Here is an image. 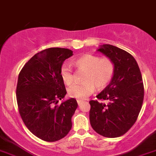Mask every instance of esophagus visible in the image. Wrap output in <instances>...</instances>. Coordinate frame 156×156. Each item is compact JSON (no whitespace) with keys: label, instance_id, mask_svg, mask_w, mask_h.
Wrapping results in <instances>:
<instances>
[{"label":"esophagus","instance_id":"34e87169","mask_svg":"<svg viewBox=\"0 0 156 156\" xmlns=\"http://www.w3.org/2000/svg\"><path fill=\"white\" fill-rule=\"evenodd\" d=\"M77 102H78V105H80L82 104V102H83V101H82V100H78V101H77Z\"/></svg>","mask_w":156,"mask_h":156}]
</instances>
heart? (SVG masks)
<instances>
[{
	"label": "heart",
	"instance_id": "b5f03b06",
	"mask_svg": "<svg viewBox=\"0 0 156 156\" xmlns=\"http://www.w3.org/2000/svg\"><path fill=\"white\" fill-rule=\"evenodd\" d=\"M78 70L86 71L83 83L73 84L68 88V95L78 100H84L93 94L95 88H105L111 82L115 72L114 62L109 58H101L98 55L86 54L74 62ZM60 77L66 85L74 82V73L67 64L60 68Z\"/></svg>",
	"mask_w": 156,
	"mask_h": 156
}]
</instances>
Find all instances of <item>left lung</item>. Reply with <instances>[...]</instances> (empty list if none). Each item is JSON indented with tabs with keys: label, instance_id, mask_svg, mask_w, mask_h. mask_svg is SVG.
<instances>
[{
	"label": "left lung",
	"instance_id": "8db88e82",
	"mask_svg": "<svg viewBox=\"0 0 156 156\" xmlns=\"http://www.w3.org/2000/svg\"><path fill=\"white\" fill-rule=\"evenodd\" d=\"M98 51L114 62L115 72L110 83L97 96L108 103L90 101V125L101 136L115 138L125 134L136 121L144 96L142 75L129 52L110 44H103Z\"/></svg>",
	"mask_w": 156,
	"mask_h": 156
}]
</instances>
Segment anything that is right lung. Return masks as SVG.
<instances>
[{"mask_svg": "<svg viewBox=\"0 0 156 156\" xmlns=\"http://www.w3.org/2000/svg\"><path fill=\"white\" fill-rule=\"evenodd\" d=\"M72 55L73 51L67 48L41 51L26 62L18 77L16 101L20 115L28 130L47 142L66 136L78 108L74 98L57 105L66 94L60 68Z\"/></svg>", "mask_w": 156, "mask_h": 156, "instance_id": "add662e5", "label": "right lung"}]
</instances>
